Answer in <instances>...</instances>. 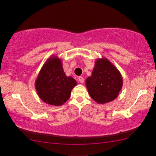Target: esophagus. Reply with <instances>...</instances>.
<instances>
[{"instance_id":"obj_1","label":"esophagus","mask_w":156,"mask_h":156,"mask_svg":"<svg viewBox=\"0 0 156 156\" xmlns=\"http://www.w3.org/2000/svg\"><path fill=\"white\" fill-rule=\"evenodd\" d=\"M78 81H79V82H80V83L83 84L84 83V78L82 77V76L78 77Z\"/></svg>"}]
</instances>
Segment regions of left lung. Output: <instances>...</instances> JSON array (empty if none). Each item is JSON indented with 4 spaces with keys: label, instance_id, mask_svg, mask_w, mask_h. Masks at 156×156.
<instances>
[{
    "label": "left lung",
    "instance_id": "obj_1",
    "mask_svg": "<svg viewBox=\"0 0 156 156\" xmlns=\"http://www.w3.org/2000/svg\"><path fill=\"white\" fill-rule=\"evenodd\" d=\"M122 86V78L120 72L105 58L96 60L92 75L86 80L89 94L98 104L114 101Z\"/></svg>",
    "mask_w": 156,
    "mask_h": 156
}]
</instances>
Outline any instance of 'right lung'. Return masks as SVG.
<instances>
[{
    "label": "right lung",
    "instance_id": "obj_1",
    "mask_svg": "<svg viewBox=\"0 0 156 156\" xmlns=\"http://www.w3.org/2000/svg\"><path fill=\"white\" fill-rule=\"evenodd\" d=\"M35 84L43 101L50 105L61 106L70 97L71 91L77 82L72 76H66L61 59L52 55L42 66Z\"/></svg>",
    "mask_w": 156,
    "mask_h": 156
}]
</instances>
